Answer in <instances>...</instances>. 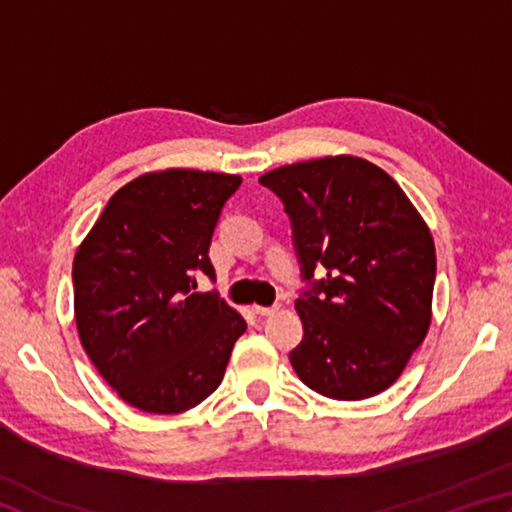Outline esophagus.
Returning a JSON list of instances; mask_svg holds the SVG:
<instances>
[{
  "label": "esophagus",
  "instance_id": "34e87169",
  "mask_svg": "<svg viewBox=\"0 0 512 512\" xmlns=\"http://www.w3.org/2000/svg\"><path fill=\"white\" fill-rule=\"evenodd\" d=\"M253 311H255L257 316H273L275 311H280V305H271V307H259V305H255Z\"/></svg>",
  "mask_w": 512,
  "mask_h": 512
}]
</instances>
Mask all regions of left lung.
Returning a JSON list of instances; mask_svg holds the SVG:
<instances>
[{
  "mask_svg": "<svg viewBox=\"0 0 512 512\" xmlns=\"http://www.w3.org/2000/svg\"><path fill=\"white\" fill-rule=\"evenodd\" d=\"M259 183L289 214L307 282L293 370L332 400L386 391L429 332L436 248L427 223L384 169L352 155L287 164ZM314 270L326 277L314 281Z\"/></svg>",
  "mask_w": 512,
  "mask_h": 512,
  "instance_id": "left-lung-1",
  "label": "left lung"
}]
</instances>
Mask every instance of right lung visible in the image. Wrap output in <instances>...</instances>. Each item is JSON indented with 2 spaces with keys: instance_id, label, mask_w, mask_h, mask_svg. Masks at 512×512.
I'll list each match as a JSON object with an SVG mask.
<instances>
[{
  "instance_id": "1",
  "label": "right lung",
  "mask_w": 512,
  "mask_h": 512,
  "mask_svg": "<svg viewBox=\"0 0 512 512\" xmlns=\"http://www.w3.org/2000/svg\"><path fill=\"white\" fill-rule=\"evenodd\" d=\"M239 176L144 173L119 189L76 250L74 314L85 352L121 400L183 413L219 388L246 320L216 291L210 244Z\"/></svg>"
}]
</instances>
